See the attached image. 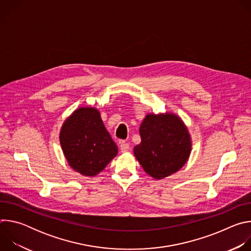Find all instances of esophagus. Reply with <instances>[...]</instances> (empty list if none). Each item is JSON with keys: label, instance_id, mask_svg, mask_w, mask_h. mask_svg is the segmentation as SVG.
<instances>
[{"label": "esophagus", "instance_id": "obj_1", "mask_svg": "<svg viewBox=\"0 0 251 251\" xmlns=\"http://www.w3.org/2000/svg\"><path fill=\"white\" fill-rule=\"evenodd\" d=\"M120 150L121 152H126L129 150V144L126 142H122L121 145H120Z\"/></svg>", "mask_w": 251, "mask_h": 251}]
</instances>
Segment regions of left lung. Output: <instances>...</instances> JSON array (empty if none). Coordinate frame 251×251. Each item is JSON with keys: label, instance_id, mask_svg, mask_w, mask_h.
<instances>
[{"label": "left lung", "instance_id": "left-lung-1", "mask_svg": "<svg viewBox=\"0 0 251 251\" xmlns=\"http://www.w3.org/2000/svg\"><path fill=\"white\" fill-rule=\"evenodd\" d=\"M139 133L141 143L134 155L144 171L162 178L181 170L189 160L192 138L184 121L174 113H149L143 119Z\"/></svg>", "mask_w": 251, "mask_h": 251}]
</instances>
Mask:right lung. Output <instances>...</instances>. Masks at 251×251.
<instances>
[{"instance_id": "1", "label": "right lung", "mask_w": 251, "mask_h": 251, "mask_svg": "<svg viewBox=\"0 0 251 251\" xmlns=\"http://www.w3.org/2000/svg\"><path fill=\"white\" fill-rule=\"evenodd\" d=\"M59 142L68 165L86 176L98 175L118 153L94 107H79L71 113L61 126Z\"/></svg>"}]
</instances>
